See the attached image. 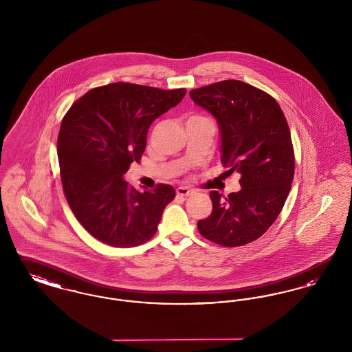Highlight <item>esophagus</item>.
Segmentation results:
<instances>
[{"instance_id": "esophagus-1", "label": "esophagus", "mask_w": 352, "mask_h": 352, "mask_svg": "<svg viewBox=\"0 0 352 352\" xmlns=\"http://www.w3.org/2000/svg\"><path fill=\"white\" fill-rule=\"evenodd\" d=\"M192 192V190H190L188 187H178L177 188V194L181 197H188Z\"/></svg>"}]
</instances>
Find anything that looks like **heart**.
Masks as SVG:
<instances>
[{
	"instance_id": "heart-1",
	"label": "heart",
	"mask_w": 352,
	"mask_h": 352,
	"mask_svg": "<svg viewBox=\"0 0 352 352\" xmlns=\"http://www.w3.org/2000/svg\"><path fill=\"white\" fill-rule=\"evenodd\" d=\"M194 118H201V116H197V115H194V116H190V118H188V120H194Z\"/></svg>"
}]
</instances>
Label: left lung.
<instances>
[{
	"label": "left lung",
	"mask_w": 352,
	"mask_h": 352,
	"mask_svg": "<svg viewBox=\"0 0 352 352\" xmlns=\"http://www.w3.org/2000/svg\"><path fill=\"white\" fill-rule=\"evenodd\" d=\"M190 96L218 120L227 174L241 175L240 191L210 192L212 212L198 230L219 245H245L268 231L292 187L296 160L284 112L265 91L240 80L208 84Z\"/></svg>",
	"instance_id": "8db88e82"
}]
</instances>
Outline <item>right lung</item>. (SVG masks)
Instances as JSON below:
<instances>
[{"mask_svg": "<svg viewBox=\"0 0 352 352\" xmlns=\"http://www.w3.org/2000/svg\"><path fill=\"white\" fill-rule=\"evenodd\" d=\"M186 88L107 84L89 89L62 120L58 135L60 181L68 206L101 243L131 248L157 232L175 198L170 184L138 191L122 175L140 164L151 122L175 107Z\"/></svg>", "mask_w": 352, "mask_h": 352, "instance_id": "right-lung-1", "label": "right lung"}]
</instances>
